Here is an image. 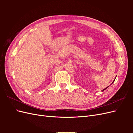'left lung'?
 I'll list each match as a JSON object with an SVG mask.
<instances>
[{"label": "left lung", "instance_id": "obj_1", "mask_svg": "<svg viewBox=\"0 0 133 133\" xmlns=\"http://www.w3.org/2000/svg\"><path fill=\"white\" fill-rule=\"evenodd\" d=\"M114 81H115V79H114V81H113V82H112V83H114ZM108 87H107V88H105V89H103V90H102V91H104V90H105V89H107V88H108Z\"/></svg>", "mask_w": 133, "mask_h": 133}]
</instances>
